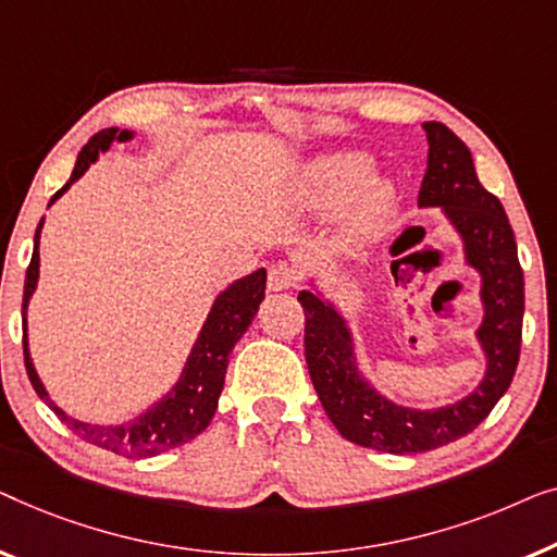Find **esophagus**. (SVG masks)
<instances>
[{"instance_id":"34e87169","label":"esophagus","mask_w":557,"mask_h":557,"mask_svg":"<svg viewBox=\"0 0 557 557\" xmlns=\"http://www.w3.org/2000/svg\"><path fill=\"white\" fill-rule=\"evenodd\" d=\"M295 285H297V270L293 268V264H287V262L272 264L270 275H268L270 293H282V289H289Z\"/></svg>"}]
</instances>
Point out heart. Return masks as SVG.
<instances>
[{"instance_id": "b5f03b06", "label": "heart", "mask_w": 557, "mask_h": 557, "mask_svg": "<svg viewBox=\"0 0 557 557\" xmlns=\"http://www.w3.org/2000/svg\"><path fill=\"white\" fill-rule=\"evenodd\" d=\"M371 159L363 151H333L318 156L300 176V199L308 209H333L346 201L341 234L360 237L379 226L396 201V186L381 174H368Z\"/></svg>"}]
</instances>
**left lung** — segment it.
<instances>
[{"mask_svg":"<svg viewBox=\"0 0 557 557\" xmlns=\"http://www.w3.org/2000/svg\"><path fill=\"white\" fill-rule=\"evenodd\" d=\"M421 128L429 159L419 209L442 211L461 242L465 264L480 277V383L434 409L396 401L360 368L354 325L318 280H308L297 295L305 310V360L327 419L348 442L386 454H421L474 432L510 388L522 341L524 280L505 207L480 184L472 153L444 123L426 121Z\"/></svg>","mask_w":557,"mask_h":557,"instance_id":"left-lung-1","label":"left lung"}]
</instances>
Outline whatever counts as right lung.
Listing matches in <instances>:
<instances>
[{
    "label": "right lung",
    "mask_w": 557,
    "mask_h": 557,
    "mask_svg": "<svg viewBox=\"0 0 557 557\" xmlns=\"http://www.w3.org/2000/svg\"><path fill=\"white\" fill-rule=\"evenodd\" d=\"M136 138L133 131H119V128H106L92 136L88 144L83 146V151L77 153L75 169L70 174L67 184L54 194L47 207H52L85 171L90 169V163L98 161L100 153L111 151V146L128 144ZM45 216L40 219L35 232V249L33 260H29L27 277H25V297H22V331H25V366L27 375L33 381V388L37 396L50 406L62 424L70 432L77 434L83 442L96 444L100 449L115 451L121 457L128 459H148L159 457V454L182 446L191 438H197L203 429L209 426L211 417H214L219 396L224 388V375L226 366H230V354L237 346V341L245 335V331L252 325V318L260 310V302L264 300V282H268V272L257 270L252 275H245L226 285L222 293L214 297L211 308L203 320L201 331L194 341L189 356L184 360L182 373L171 383V388L161 398L138 413L136 419L123 421V424H88L70 417L52 401L47 394L45 383L37 375V368L33 363V354H29V338H27V308L33 300L37 280H40V234H42Z\"/></svg>",
    "instance_id": "1"
}]
</instances>
